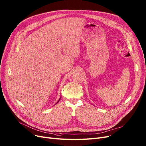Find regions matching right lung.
Segmentation results:
<instances>
[{
	"instance_id": "add662e5",
	"label": "right lung",
	"mask_w": 146,
	"mask_h": 146,
	"mask_svg": "<svg viewBox=\"0 0 146 146\" xmlns=\"http://www.w3.org/2000/svg\"><path fill=\"white\" fill-rule=\"evenodd\" d=\"M60 99H59V100H58V102H57V103H58V102H59V101H60Z\"/></svg>"
}]
</instances>
